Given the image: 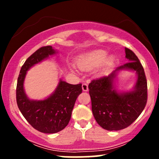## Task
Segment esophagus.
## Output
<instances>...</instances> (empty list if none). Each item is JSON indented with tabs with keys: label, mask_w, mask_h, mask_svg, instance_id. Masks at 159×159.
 <instances>
[{
	"label": "esophagus",
	"mask_w": 159,
	"mask_h": 159,
	"mask_svg": "<svg viewBox=\"0 0 159 159\" xmlns=\"http://www.w3.org/2000/svg\"><path fill=\"white\" fill-rule=\"evenodd\" d=\"M82 90H83V91H88V85H87V84L86 83H84L83 84H82Z\"/></svg>",
	"instance_id": "34e87169"
}]
</instances>
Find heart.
Wrapping results in <instances>:
<instances>
[{
  "instance_id": "b5f03b06",
  "label": "heart",
  "mask_w": 159,
  "mask_h": 159,
  "mask_svg": "<svg viewBox=\"0 0 159 159\" xmlns=\"http://www.w3.org/2000/svg\"><path fill=\"white\" fill-rule=\"evenodd\" d=\"M107 53L103 50H96L86 54L78 60L77 65L78 68L84 71H89L100 66L99 71L105 72L110 67L113 62L112 57H106ZM102 62V64L101 63ZM102 64L101 65V63Z\"/></svg>"
}]
</instances>
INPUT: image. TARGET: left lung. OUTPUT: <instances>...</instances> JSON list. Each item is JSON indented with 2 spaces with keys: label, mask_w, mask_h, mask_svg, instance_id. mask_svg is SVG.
<instances>
[{
  "label": "left lung",
  "mask_w": 159,
  "mask_h": 159,
  "mask_svg": "<svg viewBox=\"0 0 159 159\" xmlns=\"http://www.w3.org/2000/svg\"><path fill=\"white\" fill-rule=\"evenodd\" d=\"M125 52L128 63L117 67L109 75L93 80L88 86L95 120L108 131L129 126L140 116L147 102V82L143 66L132 50L125 48ZM121 70L136 72L137 81L132 91L118 92L115 89L114 80Z\"/></svg>",
  "instance_id": "obj_1"
}]
</instances>
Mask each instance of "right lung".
I'll use <instances>...</instances> for the list:
<instances>
[{"instance_id": "add662e5", "label": "right lung", "mask_w": 159, "mask_h": 159, "mask_svg": "<svg viewBox=\"0 0 159 159\" xmlns=\"http://www.w3.org/2000/svg\"><path fill=\"white\" fill-rule=\"evenodd\" d=\"M56 52L48 45L29 57L21 66L16 87V102L24 117L36 130L47 134L60 132L68 125L76 99L82 93L81 84H70L61 79L54 92L45 99L31 100L27 96L24 90L27 71Z\"/></svg>"}]
</instances>
